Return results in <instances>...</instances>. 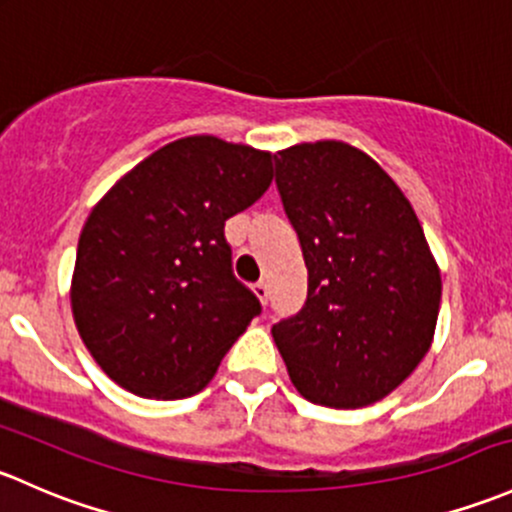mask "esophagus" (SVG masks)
Listing matches in <instances>:
<instances>
[{"label": "esophagus", "instance_id": "obj_1", "mask_svg": "<svg viewBox=\"0 0 512 512\" xmlns=\"http://www.w3.org/2000/svg\"><path fill=\"white\" fill-rule=\"evenodd\" d=\"M252 289H255L257 299H260L262 304H267V297H270V284H267V282H257Z\"/></svg>", "mask_w": 512, "mask_h": 512}]
</instances>
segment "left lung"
I'll return each instance as SVG.
<instances>
[{"label":"left lung","instance_id":"obj_1","mask_svg":"<svg viewBox=\"0 0 512 512\" xmlns=\"http://www.w3.org/2000/svg\"><path fill=\"white\" fill-rule=\"evenodd\" d=\"M274 181L309 272L304 306L272 326L289 378L316 405H373L432 346L441 277L422 225L351 144L277 152Z\"/></svg>","mask_w":512,"mask_h":512}]
</instances>
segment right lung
Returning <instances> with one entry per match:
<instances>
[{"label":"right lung","instance_id":"right-lung-1","mask_svg":"<svg viewBox=\"0 0 512 512\" xmlns=\"http://www.w3.org/2000/svg\"><path fill=\"white\" fill-rule=\"evenodd\" d=\"M270 184V152L201 134L139 161L93 208L75 255L73 319L117 385L181 400L211 383L262 311L233 274L225 220Z\"/></svg>","mask_w":512,"mask_h":512}]
</instances>
